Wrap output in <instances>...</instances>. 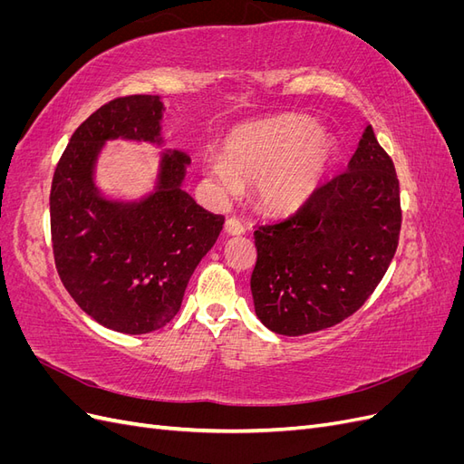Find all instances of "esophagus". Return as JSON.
<instances>
[{"instance_id": "obj_1", "label": "esophagus", "mask_w": 464, "mask_h": 464, "mask_svg": "<svg viewBox=\"0 0 464 464\" xmlns=\"http://www.w3.org/2000/svg\"><path fill=\"white\" fill-rule=\"evenodd\" d=\"M244 230H246L244 224L236 217H230L227 220V224H224V234H228V236H240V234H244Z\"/></svg>"}]
</instances>
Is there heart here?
I'll return each instance as SVG.
<instances>
[{"label":"heart","instance_id":"b5f03b06","mask_svg":"<svg viewBox=\"0 0 464 464\" xmlns=\"http://www.w3.org/2000/svg\"><path fill=\"white\" fill-rule=\"evenodd\" d=\"M319 135L310 120L244 130L230 139L224 160L210 162V184L218 195L240 193L242 181L261 184L265 207L290 215L314 198L333 164L334 150Z\"/></svg>","mask_w":464,"mask_h":464}]
</instances>
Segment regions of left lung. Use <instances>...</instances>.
<instances>
[{
    "instance_id": "left-lung-1",
    "label": "left lung",
    "mask_w": 464,
    "mask_h": 464,
    "mask_svg": "<svg viewBox=\"0 0 464 464\" xmlns=\"http://www.w3.org/2000/svg\"><path fill=\"white\" fill-rule=\"evenodd\" d=\"M401 220L395 166L368 125L346 172L254 232L251 294L263 325L300 336L358 312L395 257Z\"/></svg>"
}]
</instances>
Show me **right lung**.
<instances>
[{
	"mask_svg": "<svg viewBox=\"0 0 464 464\" xmlns=\"http://www.w3.org/2000/svg\"><path fill=\"white\" fill-rule=\"evenodd\" d=\"M159 96L114 98L82 121L55 166L50 228L55 269L82 312L128 334L157 331L178 314L195 266L224 217L181 189L188 154L166 150L157 186L139 201L106 199L94 166L111 139L160 145Z\"/></svg>",
	"mask_w": 464,
	"mask_h": 464,
	"instance_id": "add662e5",
	"label": "right lung"
}]
</instances>
